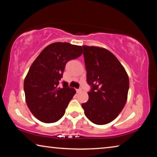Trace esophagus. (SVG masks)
<instances>
[{"instance_id": "obj_1", "label": "esophagus", "mask_w": 157, "mask_h": 157, "mask_svg": "<svg viewBox=\"0 0 157 157\" xmlns=\"http://www.w3.org/2000/svg\"><path fill=\"white\" fill-rule=\"evenodd\" d=\"M76 91H77V93H79V92H81V91H82V89H76Z\"/></svg>"}]
</instances>
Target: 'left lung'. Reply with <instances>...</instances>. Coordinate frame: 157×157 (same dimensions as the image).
Wrapping results in <instances>:
<instances>
[{"mask_svg":"<svg viewBox=\"0 0 157 157\" xmlns=\"http://www.w3.org/2000/svg\"><path fill=\"white\" fill-rule=\"evenodd\" d=\"M89 100L82 104L92 123L106 124L119 115L127 100L128 75L113 53L97 46H83Z\"/></svg>","mask_w":157,"mask_h":157,"instance_id":"8db88e82","label":"left lung"}]
</instances>
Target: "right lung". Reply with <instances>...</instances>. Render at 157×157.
Returning a JSON list of instances; mask_svg holds the SVG:
<instances>
[{"label": "right lung", "mask_w": 157, "mask_h": 157, "mask_svg": "<svg viewBox=\"0 0 157 157\" xmlns=\"http://www.w3.org/2000/svg\"><path fill=\"white\" fill-rule=\"evenodd\" d=\"M82 52L80 46L56 42L45 48L31 65L23 86L29 109L39 121L55 123L64 115L76 91L65 82L63 88L58 85L66 63Z\"/></svg>", "instance_id": "1"}]
</instances>
